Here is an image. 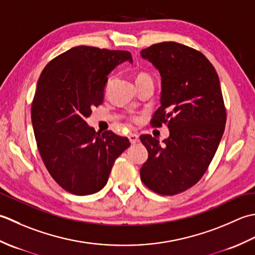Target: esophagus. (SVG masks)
<instances>
[{"label":"esophagus","instance_id":"obj_1","mask_svg":"<svg viewBox=\"0 0 255 255\" xmlns=\"http://www.w3.org/2000/svg\"><path fill=\"white\" fill-rule=\"evenodd\" d=\"M128 137L129 139V142H131V144H135L138 141V135L135 133H129Z\"/></svg>","mask_w":255,"mask_h":255}]
</instances>
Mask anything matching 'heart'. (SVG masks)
Instances as JSON below:
<instances>
[{
    "label": "heart",
    "instance_id": "obj_1",
    "mask_svg": "<svg viewBox=\"0 0 255 255\" xmlns=\"http://www.w3.org/2000/svg\"><path fill=\"white\" fill-rule=\"evenodd\" d=\"M144 78H149V76L147 74H145V72H139V74L136 76V80L138 79H144ZM133 121H137L136 118H132Z\"/></svg>",
    "mask_w": 255,
    "mask_h": 255
}]
</instances>
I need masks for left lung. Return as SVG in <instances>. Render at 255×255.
<instances>
[{"label": "left lung", "mask_w": 255, "mask_h": 255, "mask_svg": "<svg viewBox=\"0 0 255 255\" xmlns=\"http://www.w3.org/2000/svg\"><path fill=\"white\" fill-rule=\"evenodd\" d=\"M141 56L162 77L160 107L150 126L167 124L169 137L160 144L139 136L148 158L139 170L143 184L173 196L198 183L211 163L225 132L227 112L219 77L204 54L175 41L154 44Z\"/></svg>", "instance_id": "obj_1"}]
</instances>
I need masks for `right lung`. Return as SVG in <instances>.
<instances>
[{"mask_svg":"<svg viewBox=\"0 0 255 255\" xmlns=\"http://www.w3.org/2000/svg\"><path fill=\"white\" fill-rule=\"evenodd\" d=\"M132 55L77 46L50 60L37 82L32 123L38 152L51 177L68 193L86 196L106 186L116 159L129 145L112 131L86 122L103 102L108 76Z\"/></svg>","mask_w":255,"mask_h":255,"instance_id":"obj_1","label":"right lung"}]
</instances>
